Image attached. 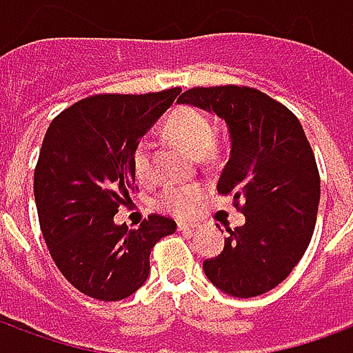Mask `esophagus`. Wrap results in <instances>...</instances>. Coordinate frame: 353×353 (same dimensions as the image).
Masks as SVG:
<instances>
[{
    "label": "esophagus",
    "instance_id": "34e87169",
    "mask_svg": "<svg viewBox=\"0 0 353 353\" xmlns=\"http://www.w3.org/2000/svg\"><path fill=\"white\" fill-rule=\"evenodd\" d=\"M199 227V225H194V223H177V230H181V232H191Z\"/></svg>",
    "mask_w": 353,
    "mask_h": 353
}]
</instances>
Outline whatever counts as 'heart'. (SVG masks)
I'll use <instances>...</instances> for the list:
<instances>
[{
    "mask_svg": "<svg viewBox=\"0 0 353 353\" xmlns=\"http://www.w3.org/2000/svg\"><path fill=\"white\" fill-rule=\"evenodd\" d=\"M166 130L177 143H181L187 151H191L196 157H204L214 147V123L202 109L194 105H179L174 109L166 121ZM132 168L139 181L147 183L153 179L151 149L147 143H139L136 147ZM202 199H204V191L199 185H170L159 192L157 204L168 214L189 217L196 212Z\"/></svg>",
    "mask_w": 353,
    "mask_h": 353,
    "instance_id": "1",
    "label": "heart"
}]
</instances>
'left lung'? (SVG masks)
Wrapping results in <instances>:
<instances>
[{"label":"left lung","mask_w":353,"mask_h":353,"mask_svg":"<svg viewBox=\"0 0 353 353\" xmlns=\"http://www.w3.org/2000/svg\"><path fill=\"white\" fill-rule=\"evenodd\" d=\"M177 101L229 124L232 149L217 192L245 215L204 272L232 296L263 295L288 278L314 234L319 172L310 141L295 113L257 88L194 87Z\"/></svg>","instance_id":"obj_1"}]
</instances>
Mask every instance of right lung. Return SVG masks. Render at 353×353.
I'll list each match as a JSON object with an SVG mask.
<instances>
[{"label": "right lung", "mask_w": 353, "mask_h": 353, "mask_svg": "<svg viewBox=\"0 0 353 353\" xmlns=\"http://www.w3.org/2000/svg\"><path fill=\"white\" fill-rule=\"evenodd\" d=\"M181 88L94 94L52 119L34 172L39 227L58 270L83 295L121 301L143 285L149 255L176 221L151 214L139 229L115 225L138 191L134 151Z\"/></svg>", "instance_id": "right-lung-1"}]
</instances>
